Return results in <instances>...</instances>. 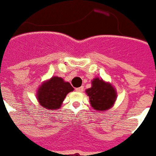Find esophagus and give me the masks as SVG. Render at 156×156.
Wrapping results in <instances>:
<instances>
[{"label":"esophagus","instance_id":"esophagus-1","mask_svg":"<svg viewBox=\"0 0 156 156\" xmlns=\"http://www.w3.org/2000/svg\"><path fill=\"white\" fill-rule=\"evenodd\" d=\"M83 90H84L83 87H78V88H76L75 90L77 91V92H82V91H83Z\"/></svg>","mask_w":156,"mask_h":156}]
</instances>
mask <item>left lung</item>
<instances>
[{
	"label": "left lung",
	"instance_id": "left-lung-1",
	"mask_svg": "<svg viewBox=\"0 0 156 156\" xmlns=\"http://www.w3.org/2000/svg\"><path fill=\"white\" fill-rule=\"evenodd\" d=\"M92 87L86 90L91 107L95 111H105L113 107L117 93L113 86L98 78H94Z\"/></svg>",
	"mask_w": 156,
	"mask_h": 156
}]
</instances>
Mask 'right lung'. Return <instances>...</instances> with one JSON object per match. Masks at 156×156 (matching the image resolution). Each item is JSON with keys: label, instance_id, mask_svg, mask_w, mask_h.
I'll use <instances>...</instances> for the list:
<instances>
[{"label": "right lung", "instance_id": "right-lung-1", "mask_svg": "<svg viewBox=\"0 0 156 156\" xmlns=\"http://www.w3.org/2000/svg\"><path fill=\"white\" fill-rule=\"evenodd\" d=\"M74 90V88L68 82L62 78L53 77L44 82L40 86L37 93V98L41 107L48 110H58L68 93Z\"/></svg>", "mask_w": 156, "mask_h": 156}]
</instances>
